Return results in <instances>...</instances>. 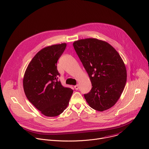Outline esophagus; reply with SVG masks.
Masks as SVG:
<instances>
[{"instance_id":"esophagus-1","label":"esophagus","mask_w":149,"mask_h":149,"mask_svg":"<svg viewBox=\"0 0 149 149\" xmlns=\"http://www.w3.org/2000/svg\"><path fill=\"white\" fill-rule=\"evenodd\" d=\"M74 88H75V89L76 90H78L79 89L78 85H76V86H74Z\"/></svg>"}]
</instances>
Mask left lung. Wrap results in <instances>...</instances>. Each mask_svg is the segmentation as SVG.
Instances as JSON below:
<instances>
[{
	"instance_id": "left-lung-1",
	"label": "left lung",
	"mask_w": 149,
	"mask_h": 149,
	"mask_svg": "<svg viewBox=\"0 0 149 149\" xmlns=\"http://www.w3.org/2000/svg\"><path fill=\"white\" fill-rule=\"evenodd\" d=\"M92 84L84 94L90 107L103 111L112 107L122 94L127 81L124 63L107 42L94 38L80 39L73 44Z\"/></svg>"
}]
</instances>
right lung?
Wrapping results in <instances>:
<instances>
[{"mask_svg": "<svg viewBox=\"0 0 149 149\" xmlns=\"http://www.w3.org/2000/svg\"><path fill=\"white\" fill-rule=\"evenodd\" d=\"M66 44L47 47L39 51L29 63L23 86L28 100L48 117H55L65 110L73 90L62 86L56 63Z\"/></svg>", "mask_w": 149, "mask_h": 149, "instance_id": "add662e5", "label": "right lung"}]
</instances>
